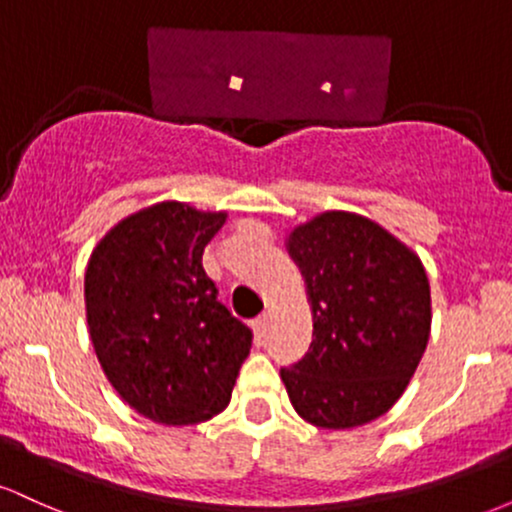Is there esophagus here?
I'll return each mask as SVG.
<instances>
[{"label":"esophagus","mask_w":512,"mask_h":512,"mask_svg":"<svg viewBox=\"0 0 512 512\" xmlns=\"http://www.w3.org/2000/svg\"><path fill=\"white\" fill-rule=\"evenodd\" d=\"M252 330H255L257 339L264 337V332H267V315H260V317H255V320H252Z\"/></svg>","instance_id":"obj_1"}]
</instances>
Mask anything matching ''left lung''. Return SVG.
I'll use <instances>...</instances> for the list:
<instances>
[{"label":"left lung","instance_id":"left-lung-1","mask_svg":"<svg viewBox=\"0 0 512 512\" xmlns=\"http://www.w3.org/2000/svg\"><path fill=\"white\" fill-rule=\"evenodd\" d=\"M313 305L308 354L281 368L293 409L320 428L383 416L419 366L431 332L424 264L378 223L327 211L289 238Z\"/></svg>","mask_w":512,"mask_h":512}]
</instances>
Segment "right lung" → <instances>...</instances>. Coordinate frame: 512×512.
<instances>
[{
  "label": "right lung",
  "instance_id": "add662e5",
  "mask_svg": "<svg viewBox=\"0 0 512 512\" xmlns=\"http://www.w3.org/2000/svg\"><path fill=\"white\" fill-rule=\"evenodd\" d=\"M226 214L163 202L120 221L86 267V317L108 380L156 424H199L231 402L252 330L202 267Z\"/></svg>",
  "mask_w": 512,
  "mask_h": 512
}]
</instances>
